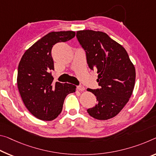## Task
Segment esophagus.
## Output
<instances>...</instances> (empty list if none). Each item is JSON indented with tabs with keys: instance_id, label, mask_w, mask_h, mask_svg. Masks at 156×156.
<instances>
[{
	"instance_id": "obj_1",
	"label": "esophagus",
	"mask_w": 156,
	"mask_h": 156,
	"mask_svg": "<svg viewBox=\"0 0 156 156\" xmlns=\"http://www.w3.org/2000/svg\"><path fill=\"white\" fill-rule=\"evenodd\" d=\"M77 89H78V90L79 91H85V88L83 86H78V87H77Z\"/></svg>"
}]
</instances>
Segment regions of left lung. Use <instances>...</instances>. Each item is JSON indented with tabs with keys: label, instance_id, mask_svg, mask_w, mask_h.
<instances>
[{
	"label": "left lung",
	"instance_id": "8db88e82",
	"mask_svg": "<svg viewBox=\"0 0 156 156\" xmlns=\"http://www.w3.org/2000/svg\"><path fill=\"white\" fill-rule=\"evenodd\" d=\"M76 37L86 52L90 68L97 71L96 81L101 87L87 90L98 101L87 112L96 119H109L120 112L132 95L135 66L126 49L106 33L84 30L76 32Z\"/></svg>",
	"mask_w": 156,
	"mask_h": 156
}]
</instances>
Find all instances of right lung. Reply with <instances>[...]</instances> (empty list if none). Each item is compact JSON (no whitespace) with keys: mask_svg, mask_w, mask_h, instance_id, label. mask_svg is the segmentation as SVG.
Masks as SVG:
<instances>
[{"mask_svg":"<svg viewBox=\"0 0 156 156\" xmlns=\"http://www.w3.org/2000/svg\"><path fill=\"white\" fill-rule=\"evenodd\" d=\"M75 35L71 30L49 33L26 50L19 64V91L27 109L39 119H55L62 112L66 96L76 91L72 84L54 83L50 73L54 69L53 45L70 40Z\"/></svg>","mask_w":156,"mask_h":156,"instance_id":"1","label":"right lung"}]
</instances>
